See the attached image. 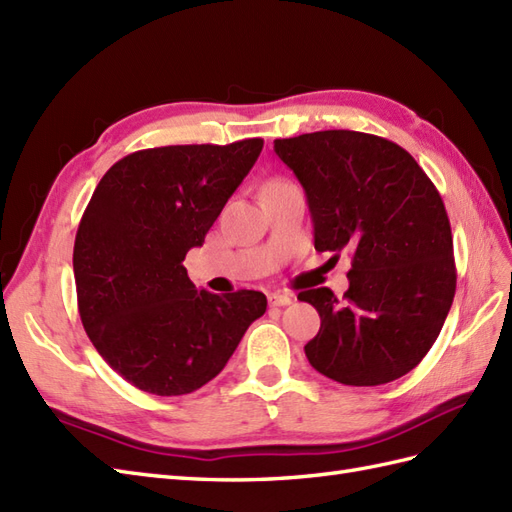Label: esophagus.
<instances>
[{
    "label": "esophagus",
    "mask_w": 512,
    "mask_h": 512,
    "mask_svg": "<svg viewBox=\"0 0 512 512\" xmlns=\"http://www.w3.org/2000/svg\"><path fill=\"white\" fill-rule=\"evenodd\" d=\"M269 304L271 306H289V304H293V297L286 295V293H271Z\"/></svg>",
    "instance_id": "1"
}]
</instances>
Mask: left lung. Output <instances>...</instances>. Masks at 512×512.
<instances>
[{"mask_svg": "<svg viewBox=\"0 0 512 512\" xmlns=\"http://www.w3.org/2000/svg\"><path fill=\"white\" fill-rule=\"evenodd\" d=\"M273 149L304 186L315 249L352 252L343 299L328 286L299 293L321 328L304 352L323 376L378 386L430 352L456 293L452 228L417 160L382 136L323 130L276 139Z\"/></svg>", "mask_w": 512, "mask_h": 512, "instance_id": "left-lung-1", "label": "left lung"}]
</instances>
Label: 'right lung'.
<instances>
[{"label":"right lung","instance_id":"obj_1","mask_svg":"<svg viewBox=\"0 0 512 512\" xmlns=\"http://www.w3.org/2000/svg\"><path fill=\"white\" fill-rule=\"evenodd\" d=\"M260 152L263 139L141 149L99 180L73 245L78 310L99 356L136 389H202L265 315L260 291H197L182 265Z\"/></svg>","mask_w":512,"mask_h":512}]
</instances>
